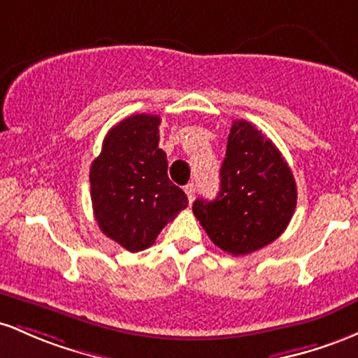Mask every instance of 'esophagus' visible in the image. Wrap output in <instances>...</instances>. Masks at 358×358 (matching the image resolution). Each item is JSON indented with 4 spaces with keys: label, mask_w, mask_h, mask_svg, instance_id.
Segmentation results:
<instances>
[{
    "label": "esophagus",
    "mask_w": 358,
    "mask_h": 358,
    "mask_svg": "<svg viewBox=\"0 0 358 358\" xmlns=\"http://www.w3.org/2000/svg\"><path fill=\"white\" fill-rule=\"evenodd\" d=\"M184 191H186L187 194V199H189V203L194 201V192H196V184L194 182H189L187 186H184Z\"/></svg>",
    "instance_id": "obj_1"
}]
</instances>
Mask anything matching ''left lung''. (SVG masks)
Here are the masks:
<instances>
[{
  "label": "left lung",
  "mask_w": 358,
  "mask_h": 358,
  "mask_svg": "<svg viewBox=\"0 0 358 358\" xmlns=\"http://www.w3.org/2000/svg\"><path fill=\"white\" fill-rule=\"evenodd\" d=\"M298 189L291 167L274 143L245 120H235L220 169V192L198 198L192 213L216 247L247 255L282 235Z\"/></svg>",
  "instance_id": "left-lung-1"
}]
</instances>
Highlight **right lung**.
I'll list each match as a JSON object with an SVG mask.
<instances>
[{
  "mask_svg": "<svg viewBox=\"0 0 358 358\" xmlns=\"http://www.w3.org/2000/svg\"><path fill=\"white\" fill-rule=\"evenodd\" d=\"M157 115H131L108 131L91 164L94 218L108 238L128 252L145 250L169 222L187 208V196L167 176L159 147Z\"/></svg>",
  "mask_w": 358,
  "mask_h": 358,
  "instance_id": "1",
  "label": "right lung"
}]
</instances>
